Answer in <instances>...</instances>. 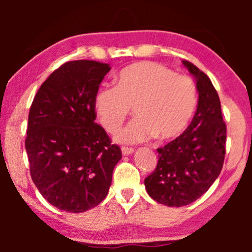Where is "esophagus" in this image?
I'll use <instances>...</instances> for the list:
<instances>
[{
  "instance_id": "34e87169",
  "label": "esophagus",
  "mask_w": 252,
  "mask_h": 252,
  "mask_svg": "<svg viewBox=\"0 0 252 252\" xmlns=\"http://www.w3.org/2000/svg\"><path fill=\"white\" fill-rule=\"evenodd\" d=\"M122 153L124 156H127V155H130L134 153V149L133 148H129V147H122Z\"/></svg>"
}]
</instances>
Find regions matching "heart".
<instances>
[{
	"instance_id": "b5f03b06",
	"label": "heart",
	"mask_w": 252,
	"mask_h": 252,
	"mask_svg": "<svg viewBox=\"0 0 252 252\" xmlns=\"http://www.w3.org/2000/svg\"><path fill=\"white\" fill-rule=\"evenodd\" d=\"M197 105L194 80L155 62H139L119 72L116 86L102 87L95 111L103 128L116 133L132 109L136 118L116 135L122 143H140L157 135L174 139L185 132Z\"/></svg>"
}]
</instances>
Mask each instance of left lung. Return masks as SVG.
Returning <instances> with one entry per match:
<instances>
[{
    "label": "left lung",
    "mask_w": 252,
    "mask_h": 252,
    "mask_svg": "<svg viewBox=\"0 0 252 252\" xmlns=\"http://www.w3.org/2000/svg\"><path fill=\"white\" fill-rule=\"evenodd\" d=\"M196 79L197 110L188 128L166 146L158 148L155 171L144 179L155 201L180 208L201 197L221 172L226 153V124L211 80L188 61H182Z\"/></svg>",
    "instance_id": "8db88e82"
}]
</instances>
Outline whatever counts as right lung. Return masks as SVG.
<instances>
[{
    "label": "right lung",
    "mask_w": 252,
    "mask_h": 252,
    "mask_svg": "<svg viewBox=\"0 0 252 252\" xmlns=\"http://www.w3.org/2000/svg\"><path fill=\"white\" fill-rule=\"evenodd\" d=\"M109 64L67 62L41 85L29 115L31 177L57 209L80 213L108 195L122 150L95 123V96Z\"/></svg>",
    "instance_id": "obj_1"
}]
</instances>
